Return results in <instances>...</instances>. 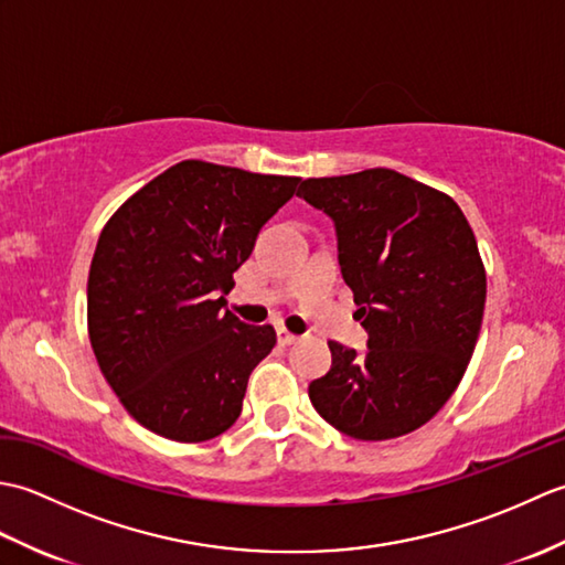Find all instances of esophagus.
Returning <instances> with one entry per match:
<instances>
[{
    "label": "esophagus",
    "instance_id": "1",
    "mask_svg": "<svg viewBox=\"0 0 565 565\" xmlns=\"http://www.w3.org/2000/svg\"><path fill=\"white\" fill-rule=\"evenodd\" d=\"M276 340H279V344H284V347H289V344H294V342H298L301 338H298V334H294V332H289V330H279L276 332Z\"/></svg>",
    "mask_w": 565,
    "mask_h": 565
}]
</instances>
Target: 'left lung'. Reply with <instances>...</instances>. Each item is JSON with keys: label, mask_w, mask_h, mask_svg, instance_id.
I'll return each mask as SVG.
<instances>
[{"label": "left lung", "mask_w": 565, "mask_h": 565, "mask_svg": "<svg viewBox=\"0 0 565 565\" xmlns=\"http://www.w3.org/2000/svg\"><path fill=\"white\" fill-rule=\"evenodd\" d=\"M298 196L332 218L369 332L364 354L328 342L310 403L347 437H403L441 411L476 350L486 269L471 225L451 196L386 167L306 179Z\"/></svg>", "instance_id": "8db88e82"}]
</instances>
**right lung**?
<instances>
[{
  "label": "right lung",
  "mask_w": 565,
  "mask_h": 565,
  "mask_svg": "<svg viewBox=\"0 0 565 565\" xmlns=\"http://www.w3.org/2000/svg\"><path fill=\"white\" fill-rule=\"evenodd\" d=\"M298 184L184 160L104 225L87 281L89 342L118 401L154 435L206 441L239 417L276 332L225 310V294Z\"/></svg>",
  "instance_id": "add662e5"
}]
</instances>
